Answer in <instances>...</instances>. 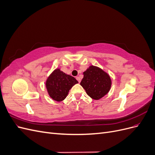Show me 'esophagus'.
<instances>
[{
  "label": "esophagus",
  "instance_id": "1",
  "mask_svg": "<svg viewBox=\"0 0 155 155\" xmlns=\"http://www.w3.org/2000/svg\"><path fill=\"white\" fill-rule=\"evenodd\" d=\"M76 79L78 81L79 83L81 82V79H80V78H79V77H76Z\"/></svg>",
  "mask_w": 155,
  "mask_h": 155
}]
</instances>
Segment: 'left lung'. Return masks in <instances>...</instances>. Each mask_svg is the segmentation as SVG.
<instances>
[{
	"instance_id": "1",
	"label": "left lung",
	"mask_w": 155,
	"mask_h": 155,
	"mask_svg": "<svg viewBox=\"0 0 155 155\" xmlns=\"http://www.w3.org/2000/svg\"><path fill=\"white\" fill-rule=\"evenodd\" d=\"M83 75L80 85L92 99L100 100L109 92L111 79L109 75L100 68L91 65L83 72Z\"/></svg>"
}]
</instances>
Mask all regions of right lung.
I'll return each instance as SVG.
<instances>
[{
	"label": "right lung",
	"mask_w": 155,
	"mask_h": 155,
	"mask_svg": "<svg viewBox=\"0 0 155 155\" xmlns=\"http://www.w3.org/2000/svg\"><path fill=\"white\" fill-rule=\"evenodd\" d=\"M76 83L78 81L74 77L56 68L46 79V87L51 99L59 102L66 98L70 88Z\"/></svg>",
	"instance_id": "right-lung-1"
}]
</instances>
